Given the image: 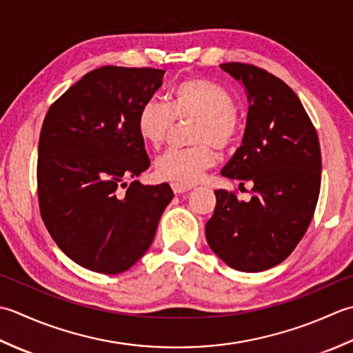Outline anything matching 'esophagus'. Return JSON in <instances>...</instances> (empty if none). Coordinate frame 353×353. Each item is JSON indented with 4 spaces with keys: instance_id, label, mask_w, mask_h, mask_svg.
<instances>
[{
    "instance_id": "obj_1",
    "label": "esophagus",
    "mask_w": 353,
    "mask_h": 353,
    "mask_svg": "<svg viewBox=\"0 0 353 353\" xmlns=\"http://www.w3.org/2000/svg\"><path fill=\"white\" fill-rule=\"evenodd\" d=\"M172 190L175 193H184L187 190L192 189V185H187V184H179V183H172Z\"/></svg>"
}]
</instances>
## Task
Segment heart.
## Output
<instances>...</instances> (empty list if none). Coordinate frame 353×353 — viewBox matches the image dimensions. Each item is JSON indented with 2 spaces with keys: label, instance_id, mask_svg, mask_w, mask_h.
Wrapping results in <instances>:
<instances>
[{
  "label": "heart",
  "instance_id": "obj_1",
  "mask_svg": "<svg viewBox=\"0 0 353 353\" xmlns=\"http://www.w3.org/2000/svg\"><path fill=\"white\" fill-rule=\"evenodd\" d=\"M175 120H193L192 146L169 149L158 157L157 175L166 181L190 185L216 161V150H227L239 139L242 119L224 86L204 77H187L170 91L169 105L149 99L137 116V131L148 146L160 148Z\"/></svg>",
  "mask_w": 353,
  "mask_h": 353
}]
</instances>
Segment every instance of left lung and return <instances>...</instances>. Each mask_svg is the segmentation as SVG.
I'll use <instances>...</instances> for the list:
<instances>
[{
	"instance_id": "left-lung-1",
	"label": "left lung",
	"mask_w": 353,
	"mask_h": 353,
	"mask_svg": "<svg viewBox=\"0 0 353 353\" xmlns=\"http://www.w3.org/2000/svg\"><path fill=\"white\" fill-rule=\"evenodd\" d=\"M221 68L248 92L241 148L221 174L253 184L250 201L218 189L205 224L210 248L230 267L256 272L290 256L311 224L320 195L321 152L315 126L290 86L253 63Z\"/></svg>"
}]
</instances>
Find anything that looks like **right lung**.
Segmentation results:
<instances>
[{
  "instance_id": "right-lung-1",
  "label": "right lung",
  "mask_w": 353,
  "mask_h": 353,
  "mask_svg": "<svg viewBox=\"0 0 353 353\" xmlns=\"http://www.w3.org/2000/svg\"><path fill=\"white\" fill-rule=\"evenodd\" d=\"M164 73L100 67L47 111L36 168L41 216L57 247L86 270L119 274L131 268L174 198L168 183H125L150 166L137 116Z\"/></svg>"
}]
</instances>
